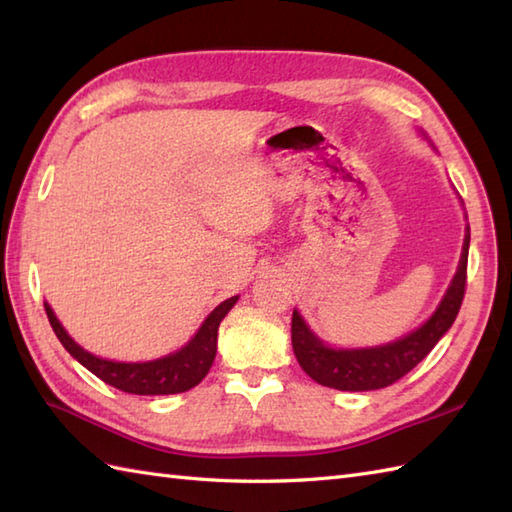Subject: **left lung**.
<instances>
[{
  "instance_id": "obj_1",
  "label": "left lung",
  "mask_w": 512,
  "mask_h": 512,
  "mask_svg": "<svg viewBox=\"0 0 512 512\" xmlns=\"http://www.w3.org/2000/svg\"><path fill=\"white\" fill-rule=\"evenodd\" d=\"M469 242L471 233L466 231L458 273H455L438 310L416 332L402 336L394 343L363 347V350H332L310 332L297 310L292 312V350H295L303 372L317 380L319 385L341 391L383 389L411 372L449 332L455 317H458L466 290Z\"/></svg>"
}]
</instances>
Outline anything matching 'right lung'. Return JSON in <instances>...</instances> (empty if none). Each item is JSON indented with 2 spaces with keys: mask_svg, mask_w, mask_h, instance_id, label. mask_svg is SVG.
<instances>
[{
  "mask_svg": "<svg viewBox=\"0 0 512 512\" xmlns=\"http://www.w3.org/2000/svg\"><path fill=\"white\" fill-rule=\"evenodd\" d=\"M237 297L222 301L209 317L204 319L202 328L195 332L193 339L178 350L176 354H169L165 358H156V361L147 363H116L105 361V358L94 356L85 352L79 343L70 339V334L63 330L59 319L54 317L52 308L48 303L46 314L52 325L54 334L61 341V345L68 350L76 361L83 367H88L94 376H99L103 383L112 385L127 394L138 396H167V394H180V391H189L200 380L209 374V369L215 361L217 352V328H220L222 319L235 306Z\"/></svg>",
  "mask_w": 512,
  "mask_h": 512,
  "instance_id": "1",
  "label": "right lung"
}]
</instances>
